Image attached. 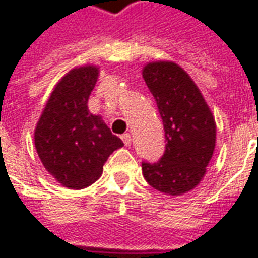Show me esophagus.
Masks as SVG:
<instances>
[{"mask_svg": "<svg viewBox=\"0 0 258 258\" xmlns=\"http://www.w3.org/2000/svg\"><path fill=\"white\" fill-rule=\"evenodd\" d=\"M120 139H122V142L125 143V146H131V142H132L131 133H123V135L120 136Z\"/></svg>", "mask_w": 258, "mask_h": 258, "instance_id": "esophagus-1", "label": "esophagus"}]
</instances>
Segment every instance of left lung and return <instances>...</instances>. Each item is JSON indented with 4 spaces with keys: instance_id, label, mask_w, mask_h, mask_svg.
<instances>
[{
    "instance_id": "obj_1",
    "label": "left lung",
    "mask_w": 258,
    "mask_h": 258,
    "mask_svg": "<svg viewBox=\"0 0 258 258\" xmlns=\"http://www.w3.org/2000/svg\"><path fill=\"white\" fill-rule=\"evenodd\" d=\"M166 132V152L157 163H142L149 185L166 195H184L207 174L216 143V122L189 74L174 61H150L142 70Z\"/></svg>"
}]
</instances>
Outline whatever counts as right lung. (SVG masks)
Instances as JSON below:
<instances>
[{
	"instance_id": "1",
	"label": "right lung",
	"mask_w": 258,
	"mask_h": 258,
	"mask_svg": "<svg viewBox=\"0 0 258 258\" xmlns=\"http://www.w3.org/2000/svg\"><path fill=\"white\" fill-rule=\"evenodd\" d=\"M98 76L99 67L94 64L66 73L54 85L35 127V147L42 164L70 189L94 184L108 157L123 146L102 116L88 109Z\"/></svg>"
}]
</instances>
